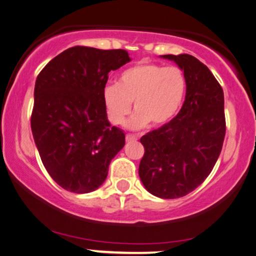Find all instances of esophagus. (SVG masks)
I'll return each instance as SVG.
<instances>
[{
    "label": "esophagus",
    "mask_w": 256,
    "mask_h": 256,
    "mask_svg": "<svg viewBox=\"0 0 256 256\" xmlns=\"http://www.w3.org/2000/svg\"><path fill=\"white\" fill-rule=\"evenodd\" d=\"M126 142H136L137 140V136H134V134H126Z\"/></svg>",
    "instance_id": "obj_1"
}]
</instances>
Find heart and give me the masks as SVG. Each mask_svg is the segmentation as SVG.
<instances>
[{
  "mask_svg": "<svg viewBox=\"0 0 256 256\" xmlns=\"http://www.w3.org/2000/svg\"><path fill=\"white\" fill-rule=\"evenodd\" d=\"M187 81L178 66L140 63L119 75L116 84H107L102 102L110 124L120 125L131 112L136 113L126 122L132 130L150 124L158 128L176 116L186 94Z\"/></svg>",
  "mask_w": 256,
  "mask_h": 256,
  "instance_id": "b5f03b06",
  "label": "heart"
}]
</instances>
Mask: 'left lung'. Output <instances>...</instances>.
<instances>
[{"label": "left lung", "instance_id": "1", "mask_svg": "<svg viewBox=\"0 0 256 256\" xmlns=\"http://www.w3.org/2000/svg\"><path fill=\"white\" fill-rule=\"evenodd\" d=\"M163 58L184 70L186 98L176 116L140 138L144 155L138 173L152 194L175 199L204 182L220 158L226 128L224 94L214 74L196 57Z\"/></svg>", "mask_w": 256, "mask_h": 256}]
</instances>
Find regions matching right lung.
<instances>
[{
	"label": "right lung",
	"instance_id": "add662e5",
	"mask_svg": "<svg viewBox=\"0 0 256 256\" xmlns=\"http://www.w3.org/2000/svg\"><path fill=\"white\" fill-rule=\"evenodd\" d=\"M130 62L125 50L74 46L39 72L30 116L42 164L62 188L88 193L100 187L125 134L107 120L102 102L108 72Z\"/></svg>",
	"mask_w": 256,
	"mask_h": 256
}]
</instances>
